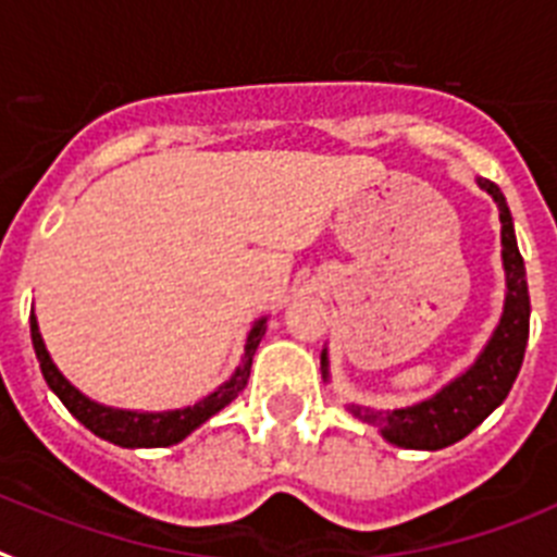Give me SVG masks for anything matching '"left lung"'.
<instances>
[{
	"label": "left lung",
	"instance_id": "1",
	"mask_svg": "<svg viewBox=\"0 0 557 557\" xmlns=\"http://www.w3.org/2000/svg\"><path fill=\"white\" fill-rule=\"evenodd\" d=\"M476 185L491 193L499 207L502 263H505L507 277L505 311L476 361L429 400L404 406V409H386V412L370 409V406H350L352 418L375 425L393 446L437 451L471 434L507 398L524 361L527 336H530V294H527L524 260L516 244L510 210L502 190L487 178H476ZM322 379L327 381V350H322Z\"/></svg>",
	"mask_w": 557,
	"mask_h": 557
}]
</instances>
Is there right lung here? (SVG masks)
I'll list each match as a JSON object with an SVG mask.
<instances>
[{
	"label": "right lung",
	"instance_id": "obj_1",
	"mask_svg": "<svg viewBox=\"0 0 557 557\" xmlns=\"http://www.w3.org/2000/svg\"><path fill=\"white\" fill-rule=\"evenodd\" d=\"M265 333V317L258 319L251 325L249 336H246L244 345V359H240L238 370L232 372V379L215 389L212 395H207L205 400L198 404L185 406V409H173V412H128V409H111V406H100L95 400L86 398L84 393H77L75 386L61 375L55 364H52L50 352L45 347V338L38 333L36 317H30V336H33V350H36V359L45 372V381L52 393L61 398V404L75 414L81 423L89 429L91 434L109 440L114 446L123 448H162L173 446L178 440H185L187 434L196 432L198 425L210 420L212 414L221 412L226 404L238 398V393H244L246 381H249L251 372V356L258 350L260 338Z\"/></svg>",
	"mask_w": 557,
	"mask_h": 557
}]
</instances>
